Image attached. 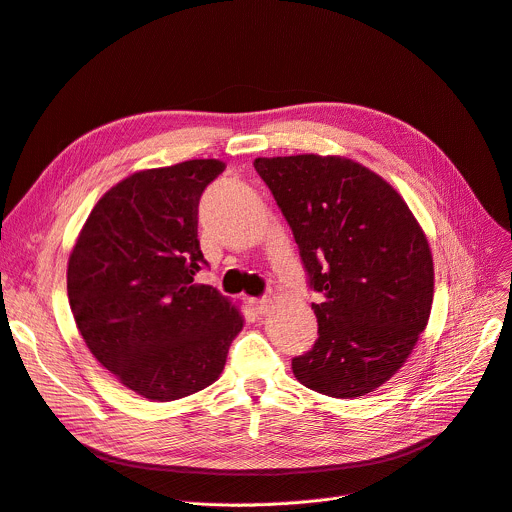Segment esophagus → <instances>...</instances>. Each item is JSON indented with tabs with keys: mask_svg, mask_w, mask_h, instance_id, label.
<instances>
[{
	"mask_svg": "<svg viewBox=\"0 0 512 512\" xmlns=\"http://www.w3.org/2000/svg\"><path fill=\"white\" fill-rule=\"evenodd\" d=\"M249 303H251V309L255 311V314H257V316H263V314H268V311H270V307H272V301H270V299H251Z\"/></svg>",
	"mask_w": 512,
	"mask_h": 512,
	"instance_id": "esophagus-1",
	"label": "esophagus"
}]
</instances>
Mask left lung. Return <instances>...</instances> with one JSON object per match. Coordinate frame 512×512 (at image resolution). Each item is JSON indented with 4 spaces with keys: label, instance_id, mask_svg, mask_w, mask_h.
I'll use <instances>...</instances> for the list:
<instances>
[{
    "label": "left lung",
    "instance_id": "8db88e82",
    "mask_svg": "<svg viewBox=\"0 0 512 512\" xmlns=\"http://www.w3.org/2000/svg\"><path fill=\"white\" fill-rule=\"evenodd\" d=\"M299 244L320 337L293 360L297 381L351 399L404 366L433 305L429 240L399 192L379 173L337 154L259 157Z\"/></svg>",
    "mask_w": 512,
    "mask_h": 512
}]
</instances>
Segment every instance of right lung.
<instances>
[{
  "label": "right lung",
  "instance_id": "obj_1",
  "mask_svg": "<svg viewBox=\"0 0 512 512\" xmlns=\"http://www.w3.org/2000/svg\"><path fill=\"white\" fill-rule=\"evenodd\" d=\"M224 169L192 159L131 173L94 205L69 255L66 291L87 349L152 402L215 383L244 326L238 305L194 282L207 263L198 201Z\"/></svg>",
  "mask_w": 512,
  "mask_h": 512
}]
</instances>
